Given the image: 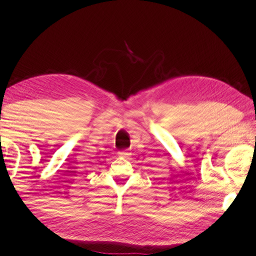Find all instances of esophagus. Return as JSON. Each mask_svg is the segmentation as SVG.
Here are the masks:
<instances>
[{
	"label": "esophagus",
	"mask_w": 256,
	"mask_h": 256,
	"mask_svg": "<svg viewBox=\"0 0 256 256\" xmlns=\"http://www.w3.org/2000/svg\"><path fill=\"white\" fill-rule=\"evenodd\" d=\"M118 154L120 157H124V158H128L129 157V152L127 150H122V152H118Z\"/></svg>",
	"instance_id": "34e87169"
}]
</instances>
